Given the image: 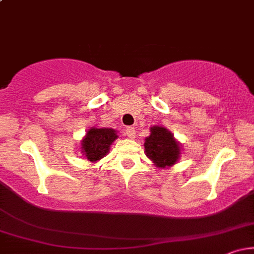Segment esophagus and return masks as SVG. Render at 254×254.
I'll return each instance as SVG.
<instances>
[{
	"mask_svg": "<svg viewBox=\"0 0 254 254\" xmlns=\"http://www.w3.org/2000/svg\"><path fill=\"white\" fill-rule=\"evenodd\" d=\"M125 135L129 137V138L133 139L136 137V131L133 127H127V130H125Z\"/></svg>",
	"mask_w": 254,
	"mask_h": 254,
	"instance_id": "obj_1",
	"label": "esophagus"
}]
</instances>
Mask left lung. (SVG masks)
<instances>
[{"instance_id": "left-lung-1", "label": "left lung", "mask_w": 254, "mask_h": 254, "mask_svg": "<svg viewBox=\"0 0 254 254\" xmlns=\"http://www.w3.org/2000/svg\"><path fill=\"white\" fill-rule=\"evenodd\" d=\"M144 150L156 167H171L179 160L180 144L171 131L164 127H151L150 136L145 137Z\"/></svg>"}]
</instances>
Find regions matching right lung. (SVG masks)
Returning <instances> with one entry per match:
<instances>
[{
  "label": "right lung",
  "instance_id": "obj_1",
  "mask_svg": "<svg viewBox=\"0 0 254 254\" xmlns=\"http://www.w3.org/2000/svg\"><path fill=\"white\" fill-rule=\"evenodd\" d=\"M117 137L115 129L93 127L81 141V151L90 162H97L109 153L111 144Z\"/></svg>",
  "mask_w": 254,
  "mask_h": 254
}]
</instances>
